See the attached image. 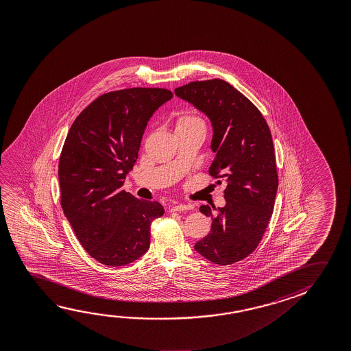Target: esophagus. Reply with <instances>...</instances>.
I'll list each match as a JSON object with an SVG mask.
<instances>
[{
  "instance_id": "esophagus-1",
  "label": "esophagus",
  "mask_w": 351,
  "mask_h": 351,
  "mask_svg": "<svg viewBox=\"0 0 351 351\" xmlns=\"http://www.w3.org/2000/svg\"><path fill=\"white\" fill-rule=\"evenodd\" d=\"M190 207L186 206V204H176L171 207V212H184V210H189Z\"/></svg>"
}]
</instances>
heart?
Here are the masks:
<instances>
[{
    "label": "heart",
    "instance_id": "1",
    "mask_svg": "<svg viewBox=\"0 0 351 351\" xmlns=\"http://www.w3.org/2000/svg\"><path fill=\"white\" fill-rule=\"evenodd\" d=\"M187 127H201L203 130H206V123L198 116H180L178 121H176V128H187Z\"/></svg>",
    "mask_w": 351,
    "mask_h": 351
}]
</instances>
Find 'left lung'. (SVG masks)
<instances>
[{
	"instance_id": "8db88e82",
	"label": "left lung",
	"mask_w": 351,
	"mask_h": 351,
	"mask_svg": "<svg viewBox=\"0 0 351 351\" xmlns=\"http://www.w3.org/2000/svg\"><path fill=\"white\" fill-rule=\"evenodd\" d=\"M175 94L209 117L215 153L209 175L226 184L224 207L199 208L212 229L195 251L230 265L257 248L274 209L278 170L269 127L254 104L223 80L191 82Z\"/></svg>"
}]
</instances>
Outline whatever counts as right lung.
<instances>
[{"label": "right lung", "mask_w": 351, "mask_h": 351, "mask_svg": "<svg viewBox=\"0 0 351 351\" xmlns=\"http://www.w3.org/2000/svg\"><path fill=\"white\" fill-rule=\"evenodd\" d=\"M173 98L164 88L105 93L77 116L58 161L61 207L86 252L110 267L130 265L148 251L158 202L123 190L152 115Z\"/></svg>", "instance_id": "1"}]
</instances>
